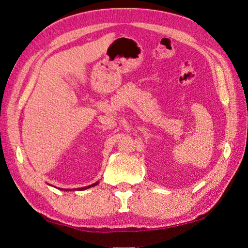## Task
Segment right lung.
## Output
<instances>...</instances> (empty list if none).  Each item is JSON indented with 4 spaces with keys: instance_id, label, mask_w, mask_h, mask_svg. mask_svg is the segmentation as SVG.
Segmentation results:
<instances>
[{
    "instance_id": "1",
    "label": "right lung",
    "mask_w": 248,
    "mask_h": 248,
    "mask_svg": "<svg viewBox=\"0 0 248 248\" xmlns=\"http://www.w3.org/2000/svg\"><path fill=\"white\" fill-rule=\"evenodd\" d=\"M98 184V182H96V183H94V184H92V185H89V186H85V187H80V188H74L73 190H85V189H88V188H91V187H93V186H95V185H97ZM61 190H66V191H69V190H72V189H65V188H60Z\"/></svg>"
}]
</instances>
